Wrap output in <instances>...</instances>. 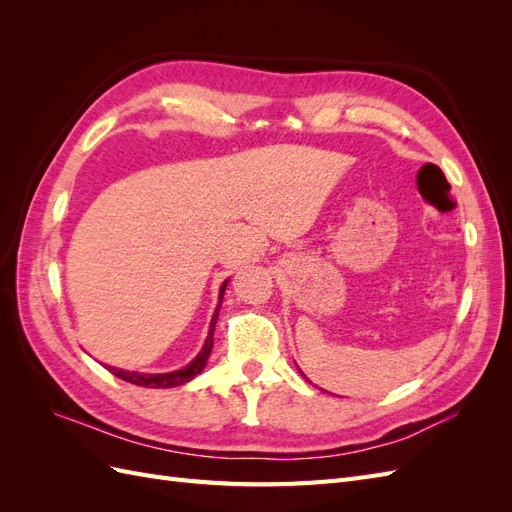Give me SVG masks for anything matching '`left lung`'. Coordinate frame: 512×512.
I'll return each mask as SVG.
<instances>
[{"instance_id":"obj_1","label":"left lung","mask_w":512,"mask_h":512,"mask_svg":"<svg viewBox=\"0 0 512 512\" xmlns=\"http://www.w3.org/2000/svg\"><path fill=\"white\" fill-rule=\"evenodd\" d=\"M303 376H305V374H303Z\"/></svg>"}]
</instances>
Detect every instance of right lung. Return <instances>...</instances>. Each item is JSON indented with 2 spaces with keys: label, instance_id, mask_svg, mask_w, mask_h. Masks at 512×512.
Here are the masks:
<instances>
[{
  "label": "right lung",
  "instance_id": "1",
  "mask_svg": "<svg viewBox=\"0 0 512 512\" xmlns=\"http://www.w3.org/2000/svg\"><path fill=\"white\" fill-rule=\"evenodd\" d=\"M226 284L228 280L222 284L220 288V301H218V307H215V314L211 318V324H209V335L205 339V346L203 350L198 352L196 359L185 365L177 371H168V374H141V371H128V369H117V367H106L108 371H111L113 376L126 380L130 384H136V386H145V389H173V386H181L185 382H190L194 376H198L200 371L205 369L207 365V359L211 354V348H213V331H215V320H218V312L222 307V299H224V290H226Z\"/></svg>",
  "mask_w": 512,
  "mask_h": 512
}]
</instances>
